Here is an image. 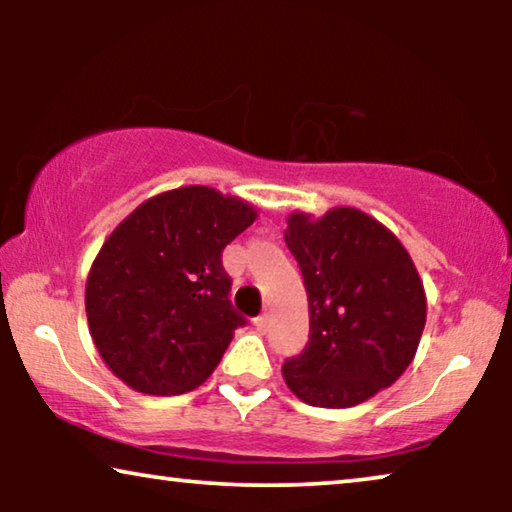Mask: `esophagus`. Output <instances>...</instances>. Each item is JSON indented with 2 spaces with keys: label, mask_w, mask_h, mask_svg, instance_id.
<instances>
[{
  "label": "esophagus",
  "mask_w": 512,
  "mask_h": 512,
  "mask_svg": "<svg viewBox=\"0 0 512 512\" xmlns=\"http://www.w3.org/2000/svg\"><path fill=\"white\" fill-rule=\"evenodd\" d=\"M254 324L261 328V331H265V328H268V324H270V317H268V314H261V317L254 319Z\"/></svg>",
  "instance_id": "obj_1"
}]
</instances>
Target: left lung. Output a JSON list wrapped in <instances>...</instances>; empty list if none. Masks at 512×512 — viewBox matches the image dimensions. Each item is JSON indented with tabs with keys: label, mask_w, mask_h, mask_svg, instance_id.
Masks as SVG:
<instances>
[{
	"label": "left lung",
	"mask_w": 512,
	"mask_h": 512,
	"mask_svg": "<svg viewBox=\"0 0 512 512\" xmlns=\"http://www.w3.org/2000/svg\"><path fill=\"white\" fill-rule=\"evenodd\" d=\"M284 242L310 305V340L284 361L289 389L314 408H352L410 366L426 324L415 263L380 221L338 207L291 214Z\"/></svg>",
	"instance_id": "1"
}]
</instances>
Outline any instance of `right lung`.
I'll return each instance as SVG.
<instances>
[{"instance_id": "1", "label": "right lung", "mask_w": 512, "mask_h": 512, "mask_svg": "<svg viewBox=\"0 0 512 512\" xmlns=\"http://www.w3.org/2000/svg\"><path fill=\"white\" fill-rule=\"evenodd\" d=\"M254 207L207 186L160 193L102 244L86 284L88 326L111 373L153 396L193 391L214 373L235 328L226 244Z\"/></svg>"}]
</instances>
